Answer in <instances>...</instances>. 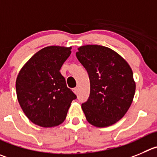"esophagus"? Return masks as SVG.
I'll return each instance as SVG.
<instances>
[{
  "instance_id": "obj_1",
  "label": "esophagus",
  "mask_w": 157,
  "mask_h": 157,
  "mask_svg": "<svg viewBox=\"0 0 157 157\" xmlns=\"http://www.w3.org/2000/svg\"><path fill=\"white\" fill-rule=\"evenodd\" d=\"M73 91L74 92L75 94H78V87H75V88L73 89Z\"/></svg>"
}]
</instances>
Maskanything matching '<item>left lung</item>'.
<instances>
[{
    "mask_svg": "<svg viewBox=\"0 0 157 157\" xmlns=\"http://www.w3.org/2000/svg\"><path fill=\"white\" fill-rule=\"evenodd\" d=\"M76 56L90 79V95L81 105L86 119L100 128L113 125L125 115L134 98L131 67L117 52L102 45H83Z\"/></svg>",
    "mask_w": 157,
    "mask_h": 157,
    "instance_id": "8db88e82",
    "label": "left lung"
}]
</instances>
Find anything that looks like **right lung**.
<instances>
[{
	"label": "right lung",
	"mask_w": 157,
	"mask_h": 157,
	"mask_svg": "<svg viewBox=\"0 0 157 157\" xmlns=\"http://www.w3.org/2000/svg\"><path fill=\"white\" fill-rule=\"evenodd\" d=\"M71 47L48 46L36 52L16 80L17 100L29 120L42 127H54L65 120L72 101L77 98L60 74Z\"/></svg>",
	"instance_id": "add662e5"
}]
</instances>
